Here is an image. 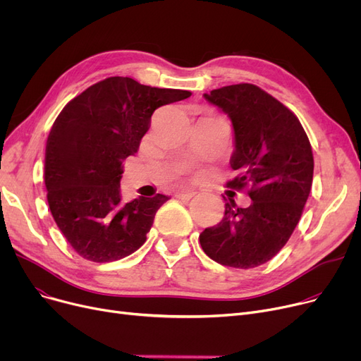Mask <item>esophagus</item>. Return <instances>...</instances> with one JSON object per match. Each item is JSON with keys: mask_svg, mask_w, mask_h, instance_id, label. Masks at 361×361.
<instances>
[{"mask_svg": "<svg viewBox=\"0 0 361 361\" xmlns=\"http://www.w3.org/2000/svg\"><path fill=\"white\" fill-rule=\"evenodd\" d=\"M196 192H178L176 193V197L180 200H190L192 197H195Z\"/></svg>", "mask_w": 361, "mask_h": 361, "instance_id": "obj_1", "label": "esophagus"}]
</instances>
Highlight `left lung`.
<instances>
[{"mask_svg":"<svg viewBox=\"0 0 361 361\" xmlns=\"http://www.w3.org/2000/svg\"><path fill=\"white\" fill-rule=\"evenodd\" d=\"M230 117L234 128L226 185L247 187L250 206L226 200L219 224L200 235L203 252L224 267L249 269L271 260L287 244L307 202L313 181L309 137L286 105L250 83L203 94Z\"/></svg>","mask_w":361,"mask_h":361,"instance_id":"left-lung-1","label":"left lung"}]
</instances>
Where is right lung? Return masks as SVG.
Returning a JSON list of instances; mask_svg holds the SVG:
<instances>
[{"label": "right lung", "mask_w": 361, "mask_h": 361, "mask_svg": "<svg viewBox=\"0 0 361 361\" xmlns=\"http://www.w3.org/2000/svg\"><path fill=\"white\" fill-rule=\"evenodd\" d=\"M192 92L108 78L71 99L55 120L45 150V187L55 224L82 257L112 262L146 241L165 195L123 200V162L135 155L162 105Z\"/></svg>", "instance_id": "add662e5"}]
</instances>
